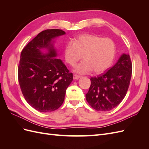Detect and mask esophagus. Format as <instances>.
Wrapping results in <instances>:
<instances>
[{"label": "esophagus", "mask_w": 149, "mask_h": 149, "mask_svg": "<svg viewBox=\"0 0 149 149\" xmlns=\"http://www.w3.org/2000/svg\"><path fill=\"white\" fill-rule=\"evenodd\" d=\"M81 78V76H79L78 74H74L73 75V79H78Z\"/></svg>", "instance_id": "1"}]
</instances>
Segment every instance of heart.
Segmentation results:
<instances>
[{
  "label": "heart",
  "mask_w": 149,
  "mask_h": 149,
  "mask_svg": "<svg viewBox=\"0 0 149 149\" xmlns=\"http://www.w3.org/2000/svg\"><path fill=\"white\" fill-rule=\"evenodd\" d=\"M116 47L113 40L93 34H82L74 41L67 43L64 49L66 61L74 66L82 57L83 60L75 66L74 71L86 74L93 71L100 74L107 70L114 61Z\"/></svg>",
  "instance_id": "heart-1"
}]
</instances>
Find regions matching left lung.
<instances>
[{"mask_svg":"<svg viewBox=\"0 0 149 149\" xmlns=\"http://www.w3.org/2000/svg\"><path fill=\"white\" fill-rule=\"evenodd\" d=\"M132 71L128 54H123L106 73L91 79L86 100L96 111H108L118 106L127 94Z\"/></svg>","mask_w":149,"mask_h":149,"instance_id":"1","label":"left lung"}]
</instances>
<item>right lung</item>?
Returning a JSON list of instances; mask_svg holds the SVG:
<instances>
[{"mask_svg": "<svg viewBox=\"0 0 149 149\" xmlns=\"http://www.w3.org/2000/svg\"><path fill=\"white\" fill-rule=\"evenodd\" d=\"M60 29H48L38 33L22 49L18 78L22 94L29 104L42 112L58 109L66 90L73 79L57 56L53 40L65 35ZM46 49V52H43Z\"/></svg>", "mask_w": 149, "mask_h": 149, "instance_id": "add662e5", "label": "right lung"}]
</instances>
